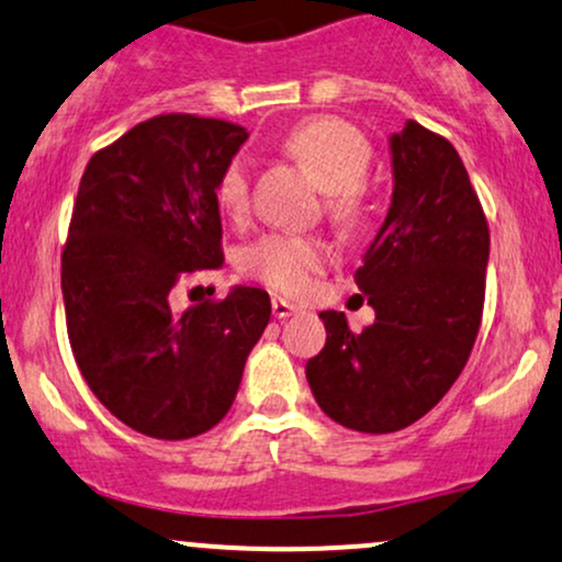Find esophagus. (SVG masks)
I'll use <instances>...</instances> for the list:
<instances>
[{
  "label": "esophagus",
  "instance_id": "obj_1",
  "mask_svg": "<svg viewBox=\"0 0 562 562\" xmlns=\"http://www.w3.org/2000/svg\"><path fill=\"white\" fill-rule=\"evenodd\" d=\"M272 314H274L277 319L293 317V314H299V306H295V303L285 301V299H272Z\"/></svg>",
  "mask_w": 562,
  "mask_h": 562
}]
</instances>
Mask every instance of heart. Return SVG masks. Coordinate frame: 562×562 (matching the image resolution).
Returning a JSON list of instances; mask_svg holds the SVG:
<instances>
[{"instance_id":"heart-1","label":"heart","mask_w":562,"mask_h":562,"mask_svg":"<svg viewBox=\"0 0 562 562\" xmlns=\"http://www.w3.org/2000/svg\"><path fill=\"white\" fill-rule=\"evenodd\" d=\"M282 147L327 190V214L338 224H357L367 209V171L372 145L357 126L335 115H314L293 126ZM216 200L222 211L240 218L250 200V166L235 156L218 173ZM327 267V248L317 237L269 232L243 250V272L288 295L312 288Z\"/></svg>"}]
</instances>
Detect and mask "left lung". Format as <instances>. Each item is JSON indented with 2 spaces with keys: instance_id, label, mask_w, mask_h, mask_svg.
<instances>
[{
  "instance_id": "left-lung-1",
  "label": "left lung",
  "mask_w": 562,
  "mask_h": 562,
  "mask_svg": "<svg viewBox=\"0 0 562 562\" xmlns=\"http://www.w3.org/2000/svg\"><path fill=\"white\" fill-rule=\"evenodd\" d=\"M393 200L353 280L375 325L351 333L322 312L325 348L306 362L327 417L393 434L441 402L481 330L488 222L454 145L409 121L391 137Z\"/></svg>"
}]
</instances>
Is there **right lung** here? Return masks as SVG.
<instances>
[{
  "instance_id": "add662e5",
  "label": "right lung",
  "mask_w": 562,
  "mask_h": 562,
  "mask_svg": "<svg viewBox=\"0 0 562 562\" xmlns=\"http://www.w3.org/2000/svg\"><path fill=\"white\" fill-rule=\"evenodd\" d=\"M240 124L160 113L97 150L63 245L68 340L83 380L137 434L179 441L229 412L267 327V290L173 312L171 293L224 263L218 173Z\"/></svg>"
}]
</instances>
